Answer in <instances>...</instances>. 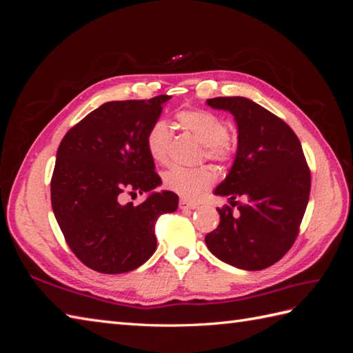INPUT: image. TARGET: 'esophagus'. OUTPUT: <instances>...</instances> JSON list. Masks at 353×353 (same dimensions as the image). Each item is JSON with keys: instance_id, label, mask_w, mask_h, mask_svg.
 Returning a JSON list of instances; mask_svg holds the SVG:
<instances>
[{"instance_id": "1", "label": "esophagus", "mask_w": 353, "mask_h": 353, "mask_svg": "<svg viewBox=\"0 0 353 353\" xmlns=\"http://www.w3.org/2000/svg\"><path fill=\"white\" fill-rule=\"evenodd\" d=\"M199 205L196 201H190L187 199H181L179 200V209H196Z\"/></svg>"}]
</instances>
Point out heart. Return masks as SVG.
Segmentation results:
<instances>
[{
    "instance_id": "1",
    "label": "heart",
    "mask_w": 353,
    "mask_h": 353,
    "mask_svg": "<svg viewBox=\"0 0 353 353\" xmlns=\"http://www.w3.org/2000/svg\"><path fill=\"white\" fill-rule=\"evenodd\" d=\"M178 123L203 143V156L222 165L231 163L236 157V144L228 135V122L219 114L203 109H184L175 114ZM170 130L166 122L156 121L145 134V147L157 163H166L169 159ZM215 183V174L208 166L187 169L172 166L163 174V185L169 191L196 199Z\"/></svg>"
}]
</instances>
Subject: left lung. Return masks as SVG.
Here are the masks:
<instances>
[{"label":"left lung","instance_id":"left-lung-1","mask_svg":"<svg viewBox=\"0 0 353 353\" xmlns=\"http://www.w3.org/2000/svg\"><path fill=\"white\" fill-rule=\"evenodd\" d=\"M236 117L239 148L228 176L215 190L231 201L218 208L219 225L206 234L209 250L240 270L279 262L294 244L311 193V170L297 135L279 116L244 97L206 100Z\"/></svg>","mask_w":353,"mask_h":353}]
</instances>
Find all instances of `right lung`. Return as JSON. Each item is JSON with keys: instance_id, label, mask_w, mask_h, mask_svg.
Masks as SVG:
<instances>
[{"instance_id": "right-lung-1", "label": "right lung", "mask_w": 353, "mask_h": 353, "mask_svg": "<svg viewBox=\"0 0 353 353\" xmlns=\"http://www.w3.org/2000/svg\"><path fill=\"white\" fill-rule=\"evenodd\" d=\"M169 95L109 101L66 132L51 176V206L74 256L101 274H123L156 250L154 225L175 212L172 191L152 193L141 205L125 193H148L162 179L145 147V134Z\"/></svg>"}]
</instances>
